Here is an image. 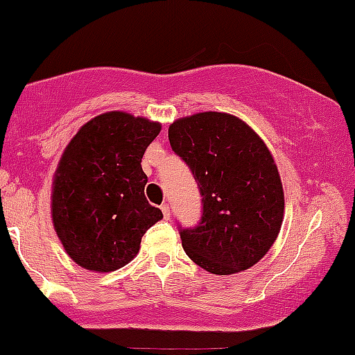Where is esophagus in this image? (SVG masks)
Wrapping results in <instances>:
<instances>
[{
	"label": "esophagus",
	"instance_id": "esophagus-1",
	"mask_svg": "<svg viewBox=\"0 0 355 355\" xmlns=\"http://www.w3.org/2000/svg\"><path fill=\"white\" fill-rule=\"evenodd\" d=\"M161 211H163V216L164 218H170V205H166V202H164V205H161Z\"/></svg>",
	"mask_w": 355,
	"mask_h": 355
}]
</instances>
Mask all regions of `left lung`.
<instances>
[{"instance_id":"left-lung-1","label":"left lung","mask_w":355,"mask_h":355,"mask_svg":"<svg viewBox=\"0 0 355 355\" xmlns=\"http://www.w3.org/2000/svg\"><path fill=\"white\" fill-rule=\"evenodd\" d=\"M168 139L202 198L198 225L180 229L187 257L218 276L253 267L274 244L284 216L283 184L270 150L227 112L177 119Z\"/></svg>"}]
</instances>
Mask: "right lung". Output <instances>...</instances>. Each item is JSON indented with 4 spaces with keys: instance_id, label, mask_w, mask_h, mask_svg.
I'll return each mask as SVG.
<instances>
[{
    "instance_id": "right-lung-1",
    "label": "right lung",
    "mask_w": 355,
    "mask_h": 355,
    "mask_svg": "<svg viewBox=\"0 0 355 355\" xmlns=\"http://www.w3.org/2000/svg\"><path fill=\"white\" fill-rule=\"evenodd\" d=\"M161 125L111 111L83 125L65 147L51 187V220L65 253L86 270L112 272L137 257L163 213L144 189L142 157Z\"/></svg>"
}]
</instances>
